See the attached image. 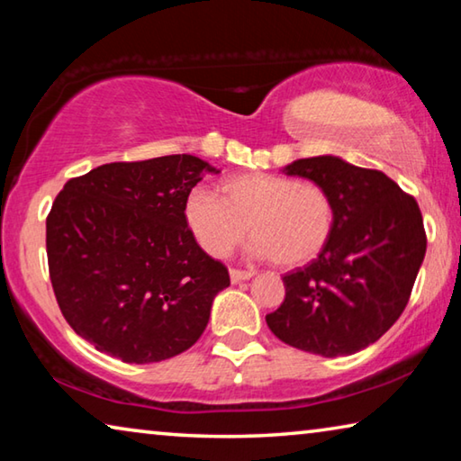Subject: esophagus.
Masks as SVG:
<instances>
[{
  "label": "esophagus",
  "mask_w": 461,
  "mask_h": 461,
  "mask_svg": "<svg viewBox=\"0 0 461 461\" xmlns=\"http://www.w3.org/2000/svg\"><path fill=\"white\" fill-rule=\"evenodd\" d=\"M252 276H254L252 270H240V268H231L230 270L231 283H241V280H248V278H252Z\"/></svg>",
  "instance_id": "obj_1"
}]
</instances>
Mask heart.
I'll list each match as a JSON object with an SVG mask.
<instances>
[{"label":"heart","mask_w":461,"mask_h":461,"mask_svg":"<svg viewBox=\"0 0 461 461\" xmlns=\"http://www.w3.org/2000/svg\"><path fill=\"white\" fill-rule=\"evenodd\" d=\"M220 193L193 189L185 201L186 225L215 258L228 256L249 230L256 256L293 268L317 258L333 236L335 203L317 183L246 173L223 178Z\"/></svg>","instance_id":"b5f03b06"}]
</instances>
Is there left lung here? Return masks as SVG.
Returning <instances> with one entry per match:
<instances>
[{"instance_id":"1","label":"left lung","mask_w":461,"mask_h":461,"mask_svg":"<svg viewBox=\"0 0 461 461\" xmlns=\"http://www.w3.org/2000/svg\"><path fill=\"white\" fill-rule=\"evenodd\" d=\"M285 173L331 194L335 228L313 262L283 276L285 301L267 323L280 341L303 352H360L407 307L427 249L423 215L393 178L338 156L294 160Z\"/></svg>"}]
</instances>
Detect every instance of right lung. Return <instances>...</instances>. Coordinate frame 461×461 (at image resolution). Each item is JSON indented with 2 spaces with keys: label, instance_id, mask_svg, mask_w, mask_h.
<instances>
[{
  "label": "right lung",
  "instance_id": "obj_1",
  "mask_svg": "<svg viewBox=\"0 0 461 461\" xmlns=\"http://www.w3.org/2000/svg\"><path fill=\"white\" fill-rule=\"evenodd\" d=\"M203 173L191 154L112 162L71 178L46 217V254L62 317L128 364L183 354L205 331L228 268L194 241L185 201Z\"/></svg>",
  "mask_w": 461,
  "mask_h": 461
}]
</instances>
